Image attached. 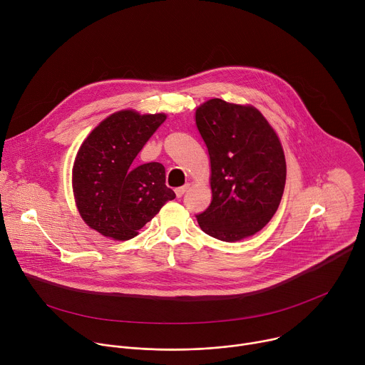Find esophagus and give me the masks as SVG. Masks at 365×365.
<instances>
[{"label": "esophagus", "mask_w": 365, "mask_h": 365, "mask_svg": "<svg viewBox=\"0 0 365 365\" xmlns=\"http://www.w3.org/2000/svg\"><path fill=\"white\" fill-rule=\"evenodd\" d=\"M187 187H189L187 185H186V186H180V187H178V189L175 190V192H176V196H178V197H182V196H183V193L187 190Z\"/></svg>", "instance_id": "esophagus-1"}]
</instances>
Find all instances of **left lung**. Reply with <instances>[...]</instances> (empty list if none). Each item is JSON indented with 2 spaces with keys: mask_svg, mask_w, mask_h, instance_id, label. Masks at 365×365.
Instances as JSON below:
<instances>
[{
  "mask_svg": "<svg viewBox=\"0 0 365 365\" xmlns=\"http://www.w3.org/2000/svg\"><path fill=\"white\" fill-rule=\"evenodd\" d=\"M211 159L212 202L196 215L203 232L234 242L258 232L276 214L286 160L274 130L258 110L214 98L196 110Z\"/></svg>",
  "mask_w": 365,
  "mask_h": 365,
  "instance_id": "left-lung-1",
  "label": "left lung"
}]
</instances>
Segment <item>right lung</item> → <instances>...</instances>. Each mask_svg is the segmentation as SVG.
<instances>
[{"instance_id": "obj_1", "label": "right lung", "mask_w": 365, "mask_h": 365, "mask_svg": "<svg viewBox=\"0 0 365 365\" xmlns=\"http://www.w3.org/2000/svg\"><path fill=\"white\" fill-rule=\"evenodd\" d=\"M165 114L120 111L103 120L81 145L73 165V193L81 217L99 234L125 241L176 197L162 163L134 168L143 145Z\"/></svg>"}]
</instances>
